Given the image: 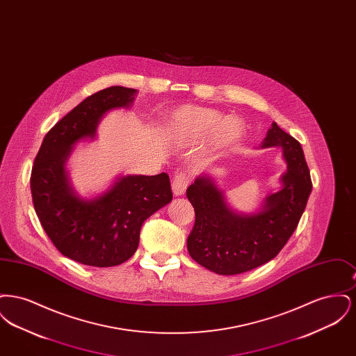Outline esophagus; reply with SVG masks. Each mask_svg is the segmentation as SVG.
Segmentation results:
<instances>
[{"label": "esophagus", "instance_id": "1", "mask_svg": "<svg viewBox=\"0 0 356 356\" xmlns=\"http://www.w3.org/2000/svg\"><path fill=\"white\" fill-rule=\"evenodd\" d=\"M188 177L184 173H179L175 176L173 183H172V192L175 196H183L186 193L188 188Z\"/></svg>", "mask_w": 356, "mask_h": 356}]
</instances>
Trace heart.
<instances>
[{
  "label": "heart",
  "mask_w": 356,
  "mask_h": 356,
  "mask_svg": "<svg viewBox=\"0 0 356 356\" xmlns=\"http://www.w3.org/2000/svg\"><path fill=\"white\" fill-rule=\"evenodd\" d=\"M244 132L241 120L235 116L222 119L219 111L199 105H183L175 109L164 125L167 140L180 145L213 134L215 145L220 149L234 145Z\"/></svg>",
  "instance_id": "b5f03b06"
}]
</instances>
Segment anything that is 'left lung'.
Returning a JSON list of instances; mask_svg holds the SVG:
<instances>
[{"label": "left lung", "mask_w": 356, "mask_h": 356, "mask_svg": "<svg viewBox=\"0 0 356 356\" xmlns=\"http://www.w3.org/2000/svg\"><path fill=\"white\" fill-rule=\"evenodd\" d=\"M260 149L279 148L287 164L280 189L254 212H240L209 172L186 189L196 220L186 247L191 257L219 275H236L266 264L282 251L300 220L312 191L305 153L298 140L273 121Z\"/></svg>", "instance_id": "left-lung-1"}]
</instances>
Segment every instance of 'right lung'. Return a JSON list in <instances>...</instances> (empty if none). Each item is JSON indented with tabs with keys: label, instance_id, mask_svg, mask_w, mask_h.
I'll list each match as a JSON object with an SVG mask.
<instances>
[{
	"label": "right lung",
	"instance_id": "add662e5",
	"mask_svg": "<svg viewBox=\"0 0 356 356\" xmlns=\"http://www.w3.org/2000/svg\"><path fill=\"white\" fill-rule=\"evenodd\" d=\"M138 92L109 86L86 97L42 140L34 159V211L56 248L92 267H115L132 257L143 222L172 202L170 176L119 175L100 193L83 196L72 186L69 157L81 141L96 140L112 111L131 109Z\"/></svg>",
	"mask_w": 356,
	"mask_h": 356
}]
</instances>
